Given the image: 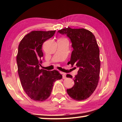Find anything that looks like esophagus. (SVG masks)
Instances as JSON below:
<instances>
[{
  "instance_id": "esophagus-1",
  "label": "esophagus",
  "mask_w": 122,
  "mask_h": 122,
  "mask_svg": "<svg viewBox=\"0 0 122 122\" xmlns=\"http://www.w3.org/2000/svg\"><path fill=\"white\" fill-rule=\"evenodd\" d=\"M61 75H62V78H63V79H65V78H66V74L64 73H62V72H61Z\"/></svg>"
}]
</instances>
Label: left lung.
<instances>
[{
	"label": "left lung",
	"mask_w": 122,
	"mask_h": 122,
	"mask_svg": "<svg viewBox=\"0 0 122 122\" xmlns=\"http://www.w3.org/2000/svg\"><path fill=\"white\" fill-rule=\"evenodd\" d=\"M57 33L66 35L71 40L73 51L69 62L79 68L74 78V85L67 89V93L75 100H86L96 89L100 75V50L95 37L84 28L73 29L68 27ZM66 76L73 77L69 74Z\"/></svg>",
	"instance_id": "8db88e82"
}]
</instances>
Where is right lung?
Wrapping results in <instances>:
<instances>
[{"label": "right lung", "mask_w": 122, "mask_h": 122, "mask_svg": "<svg viewBox=\"0 0 122 122\" xmlns=\"http://www.w3.org/2000/svg\"><path fill=\"white\" fill-rule=\"evenodd\" d=\"M55 30L29 33L20 41L16 62L22 88L26 94L36 101H44L51 95L54 83L62 76L54 70L40 69L43 59V43L51 38Z\"/></svg>", "instance_id": "obj_1"}]
</instances>
